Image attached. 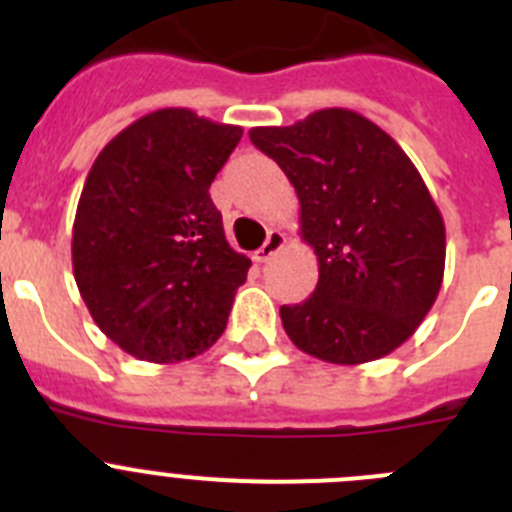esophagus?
<instances>
[{
	"label": "esophagus",
	"instance_id": "1",
	"mask_svg": "<svg viewBox=\"0 0 512 512\" xmlns=\"http://www.w3.org/2000/svg\"><path fill=\"white\" fill-rule=\"evenodd\" d=\"M284 243H287V238H284L282 230H269V233H266L264 246H261L259 251H253V261H259V264H264V261H269L271 256H274V253L282 251Z\"/></svg>",
	"mask_w": 512,
	"mask_h": 512
}]
</instances>
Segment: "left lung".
<instances>
[{"label":"left lung","mask_w":512,"mask_h":512,"mask_svg":"<svg viewBox=\"0 0 512 512\" xmlns=\"http://www.w3.org/2000/svg\"><path fill=\"white\" fill-rule=\"evenodd\" d=\"M300 197L302 238L318 256V287L282 305L300 351L330 364L392 354L438 297L446 228L405 151L351 110H318L289 128H253Z\"/></svg>","instance_id":"8db88e82"}]
</instances>
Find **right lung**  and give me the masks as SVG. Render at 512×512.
<instances>
[{"label": "right lung", "instance_id": "right-lung-1", "mask_svg": "<svg viewBox=\"0 0 512 512\" xmlns=\"http://www.w3.org/2000/svg\"><path fill=\"white\" fill-rule=\"evenodd\" d=\"M243 130L156 110L102 148L74 220V279L94 323L140 361L202 354L251 261L225 241L210 184Z\"/></svg>", "mask_w": 512, "mask_h": 512}]
</instances>
